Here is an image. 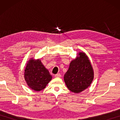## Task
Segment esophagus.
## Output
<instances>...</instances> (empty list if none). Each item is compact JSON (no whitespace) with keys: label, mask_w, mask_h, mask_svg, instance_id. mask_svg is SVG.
<instances>
[{"label":"esophagus","mask_w":120,"mask_h":120,"mask_svg":"<svg viewBox=\"0 0 120 120\" xmlns=\"http://www.w3.org/2000/svg\"><path fill=\"white\" fill-rule=\"evenodd\" d=\"M55 77L56 78H60L61 77V75H60V73H58L55 75Z\"/></svg>","instance_id":"esophagus-1"}]
</instances>
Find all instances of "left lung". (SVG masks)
Wrapping results in <instances>:
<instances>
[{"instance_id":"obj_1","label":"left lung","mask_w":120,"mask_h":120,"mask_svg":"<svg viewBox=\"0 0 120 120\" xmlns=\"http://www.w3.org/2000/svg\"><path fill=\"white\" fill-rule=\"evenodd\" d=\"M70 62L69 69L64 76L67 87L70 91L78 93L86 90L91 84L94 72L87 56L83 52Z\"/></svg>"}]
</instances>
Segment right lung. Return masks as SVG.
<instances>
[{
  "mask_svg": "<svg viewBox=\"0 0 120 120\" xmlns=\"http://www.w3.org/2000/svg\"><path fill=\"white\" fill-rule=\"evenodd\" d=\"M24 77L28 86L35 91L44 89L52 78L40 60H35L33 58L28 62L24 70Z\"/></svg>",
  "mask_w": 120,
  "mask_h": 120,
  "instance_id": "obj_1",
  "label": "right lung"
}]
</instances>
